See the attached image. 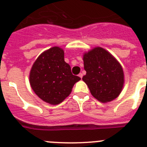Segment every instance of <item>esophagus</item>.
<instances>
[{"mask_svg": "<svg viewBox=\"0 0 147 147\" xmlns=\"http://www.w3.org/2000/svg\"><path fill=\"white\" fill-rule=\"evenodd\" d=\"M79 76H80V77L82 79V76H83V74H82V73H80V74H79Z\"/></svg>", "mask_w": 147, "mask_h": 147, "instance_id": "34e87169", "label": "esophagus"}]
</instances>
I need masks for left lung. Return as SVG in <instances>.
Wrapping results in <instances>:
<instances>
[{"label":"left lung","instance_id":"left-lung-1","mask_svg":"<svg viewBox=\"0 0 147 147\" xmlns=\"http://www.w3.org/2000/svg\"><path fill=\"white\" fill-rule=\"evenodd\" d=\"M86 75L82 80L92 96L102 103L117 98L124 86V71L112 54L101 47L94 48L83 56Z\"/></svg>","mask_w":147,"mask_h":147}]
</instances>
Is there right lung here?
<instances>
[{
    "instance_id": "obj_1",
    "label": "right lung",
    "mask_w": 147,
    "mask_h": 147,
    "mask_svg": "<svg viewBox=\"0 0 147 147\" xmlns=\"http://www.w3.org/2000/svg\"><path fill=\"white\" fill-rule=\"evenodd\" d=\"M81 78L72 74L65 62L64 51L52 47L38 57L30 71L29 82L37 96L51 105H58L70 95Z\"/></svg>"
}]
</instances>
